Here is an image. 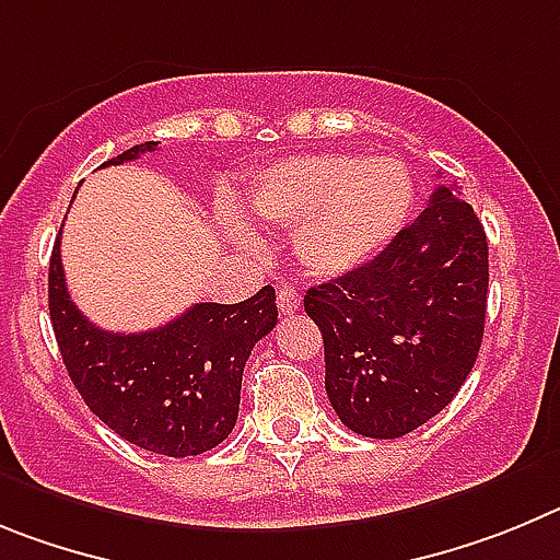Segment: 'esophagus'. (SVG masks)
I'll list each match as a JSON object with an SVG mask.
<instances>
[{"label": "esophagus", "instance_id": "obj_1", "mask_svg": "<svg viewBox=\"0 0 560 560\" xmlns=\"http://www.w3.org/2000/svg\"><path fill=\"white\" fill-rule=\"evenodd\" d=\"M276 304H279L281 315H292V312H299L301 310L299 290H295V287L281 284L279 287V295H276Z\"/></svg>", "mask_w": 560, "mask_h": 560}]
</instances>
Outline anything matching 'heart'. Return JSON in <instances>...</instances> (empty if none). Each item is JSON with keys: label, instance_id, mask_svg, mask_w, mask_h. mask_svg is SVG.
<instances>
[{"label": "heart", "instance_id": "obj_1", "mask_svg": "<svg viewBox=\"0 0 560 560\" xmlns=\"http://www.w3.org/2000/svg\"><path fill=\"white\" fill-rule=\"evenodd\" d=\"M261 223L295 231V250L317 276H342L380 256L416 209V180L393 155H304L265 170L248 189ZM218 223L231 240H256L245 214L223 198Z\"/></svg>", "mask_w": 560, "mask_h": 560}]
</instances>
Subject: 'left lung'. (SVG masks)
Returning <instances> with one entry per match:
<instances>
[{
	"label": "left lung",
	"mask_w": 560,
	"mask_h": 560,
	"mask_svg": "<svg viewBox=\"0 0 560 560\" xmlns=\"http://www.w3.org/2000/svg\"><path fill=\"white\" fill-rule=\"evenodd\" d=\"M488 243L452 186L362 268L310 287L326 393L357 435L401 438L455 399L486 329Z\"/></svg>",
	"instance_id": "1"
}]
</instances>
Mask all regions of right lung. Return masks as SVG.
Segmentation results:
<instances>
[{
  "label": "right lung",
  "instance_id": "right-lung-1",
  "mask_svg": "<svg viewBox=\"0 0 560 560\" xmlns=\"http://www.w3.org/2000/svg\"><path fill=\"white\" fill-rule=\"evenodd\" d=\"M155 148L159 142L136 144L105 167ZM49 317L63 365L89 410L128 443L189 457L231 435L245 362L273 331L279 310L268 284L240 304H192L159 329L114 335L69 299L58 240L49 259Z\"/></svg>",
  "mask_w": 560,
  "mask_h": 560
}]
</instances>
